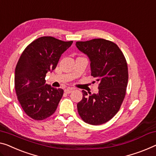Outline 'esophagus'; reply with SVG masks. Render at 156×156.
I'll list each match as a JSON object with an SVG mask.
<instances>
[{
  "label": "esophagus",
  "mask_w": 156,
  "mask_h": 156,
  "mask_svg": "<svg viewBox=\"0 0 156 156\" xmlns=\"http://www.w3.org/2000/svg\"><path fill=\"white\" fill-rule=\"evenodd\" d=\"M73 88L69 87V88H67V89L64 90V92L66 93V94H70V93H71L72 91H73Z\"/></svg>",
  "instance_id": "esophagus-1"
}]
</instances>
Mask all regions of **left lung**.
<instances>
[{"mask_svg":"<svg viewBox=\"0 0 156 156\" xmlns=\"http://www.w3.org/2000/svg\"><path fill=\"white\" fill-rule=\"evenodd\" d=\"M76 45L89 57L91 76L99 83L98 94L88 95L82 91L78 114L88 124H104L114 117L125 99L128 82L126 59L115 43L104 38L78 41Z\"/></svg>","mask_w":156,"mask_h":156,"instance_id":"obj_1","label":"left lung"}]
</instances>
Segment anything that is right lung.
<instances>
[{"instance_id": "1", "label": "right lung", "mask_w": 156, "mask_h": 156, "mask_svg": "<svg viewBox=\"0 0 156 156\" xmlns=\"http://www.w3.org/2000/svg\"><path fill=\"white\" fill-rule=\"evenodd\" d=\"M72 43L43 36L30 43L21 55L15 68V92L22 109L32 119L45 120L55 112L64 90L45 84V78Z\"/></svg>"}]
</instances>
